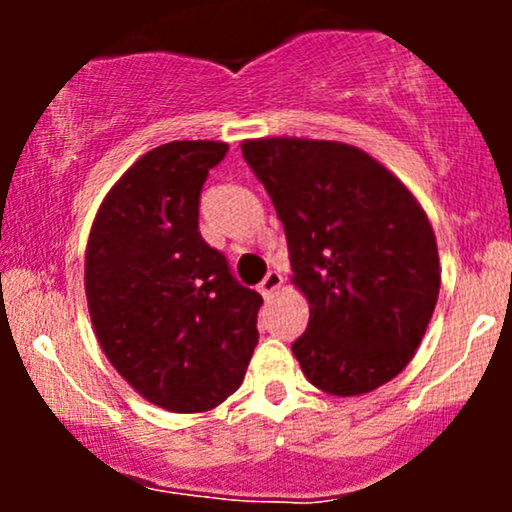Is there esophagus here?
I'll use <instances>...</instances> for the list:
<instances>
[{
	"label": "esophagus",
	"instance_id": "34e87169",
	"mask_svg": "<svg viewBox=\"0 0 512 512\" xmlns=\"http://www.w3.org/2000/svg\"><path fill=\"white\" fill-rule=\"evenodd\" d=\"M281 284H284V276H281L279 272H269L267 276H264V281L260 284V293H262L264 298H269L274 291L281 289Z\"/></svg>",
	"mask_w": 512,
	"mask_h": 512
}]
</instances>
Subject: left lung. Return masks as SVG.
<instances>
[{"instance_id":"obj_1","label":"left lung","mask_w":512,"mask_h":512,"mask_svg":"<svg viewBox=\"0 0 512 512\" xmlns=\"http://www.w3.org/2000/svg\"><path fill=\"white\" fill-rule=\"evenodd\" d=\"M284 223L308 330L291 346L317 390L356 397L407 368L440 291L436 233L419 199L351 144H240Z\"/></svg>"}]
</instances>
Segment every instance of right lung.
Instances as JSON below:
<instances>
[{"label": "right lung", "mask_w": 512, "mask_h": 512, "mask_svg": "<svg viewBox=\"0 0 512 512\" xmlns=\"http://www.w3.org/2000/svg\"><path fill=\"white\" fill-rule=\"evenodd\" d=\"M226 151L207 139L146 151L88 233L84 286L98 344L146 402L175 414L226 402L260 339L262 296L199 233V192Z\"/></svg>", "instance_id": "1"}]
</instances>
